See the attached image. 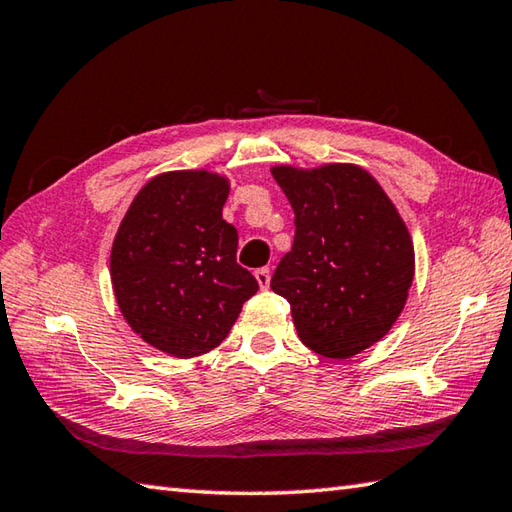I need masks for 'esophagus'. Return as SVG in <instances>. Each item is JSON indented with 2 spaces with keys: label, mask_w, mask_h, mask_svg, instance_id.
I'll return each mask as SVG.
<instances>
[{
  "label": "esophagus",
  "mask_w": 512,
  "mask_h": 512,
  "mask_svg": "<svg viewBox=\"0 0 512 512\" xmlns=\"http://www.w3.org/2000/svg\"><path fill=\"white\" fill-rule=\"evenodd\" d=\"M255 279H257L259 288L266 290V288L270 286V270H268V268H257V270H255Z\"/></svg>",
  "instance_id": "1"
}]
</instances>
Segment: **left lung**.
<instances>
[{"mask_svg": "<svg viewBox=\"0 0 512 512\" xmlns=\"http://www.w3.org/2000/svg\"><path fill=\"white\" fill-rule=\"evenodd\" d=\"M295 242L270 279L303 345L350 358L383 339L413 281V244L387 193L356 165L275 167Z\"/></svg>", "mask_w": 512, "mask_h": 512, "instance_id": "left-lung-1", "label": "left lung"}]
</instances>
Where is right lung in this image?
I'll use <instances>...</instances> for the list:
<instances>
[{
  "instance_id": "obj_1",
  "label": "right lung",
  "mask_w": 512,
  "mask_h": 512,
  "mask_svg": "<svg viewBox=\"0 0 512 512\" xmlns=\"http://www.w3.org/2000/svg\"><path fill=\"white\" fill-rule=\"evenodd\" d=\"M228 180L169 171L149 180L114 237V295L140 339L178 358L211 352L259 290L237 264V228L222 220Z\"/></svg>"
}]
</instances>
